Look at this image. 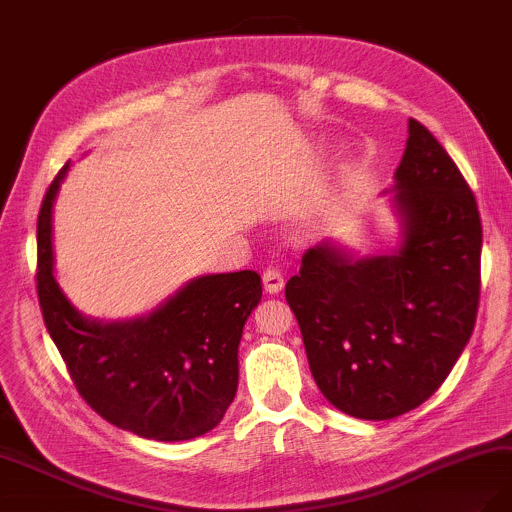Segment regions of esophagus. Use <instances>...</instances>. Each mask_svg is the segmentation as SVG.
Returning a JSON list of instances; mask_svg holds the SVG:
<instances>
[{
  "mask_svg": "<svg viewBox=\"0 0 512 512\" xmlns=\"http://www.w3.org/2000/svg\"><path fill=\"white\" fill-rule=\"evenodd\" d=\"M261 280H263V289L272 295L280 293L282 287H285V276H282V272L276 268H268L266 272H263Z\"/></svg>",
  "mask_w": 512,
  "mask_h": 512,
  "instance_id": "1",
  "label": "esophagus"
}]
</instances>
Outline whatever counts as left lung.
<instances>
[{
    "instance_id": "1",
    "label": "left lung",
    "mask_w": 512,
    "mask_h": 512,
    "mask_svg": "<svg viewBox=\"0 0 512 512\" xmlns=\"http://www.w3.org/2000/svg\"><path fill=\"white\" fill-rule=\"evenodd\" d=\"M390 192L392 253L323 240L287 282L314 382L352 418L392 420L439 390L475 329L483 230L456 162L418 120Z\"/></svg>"
}]
</instances>
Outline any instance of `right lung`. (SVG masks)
Here are the masks:
<instances>
[{"label": "right lung", "instance_id": "1", "mask_svg": "<svg viewBox=\"0 0 512 512\" xmlns=\"http://www.w3.org/2000/svg\"><path fill=\"white\" fill-rule=\"evenodd\" d=\"M69 162L37 217V297L71 380L101 418L154 441H187L213 430L238 388V346L261 301L253 270L189 280L145 316L88 318L54 278L52 211Z\"/></svg>", "mask_w": 512, "mask_h": 512}]
</instances>
